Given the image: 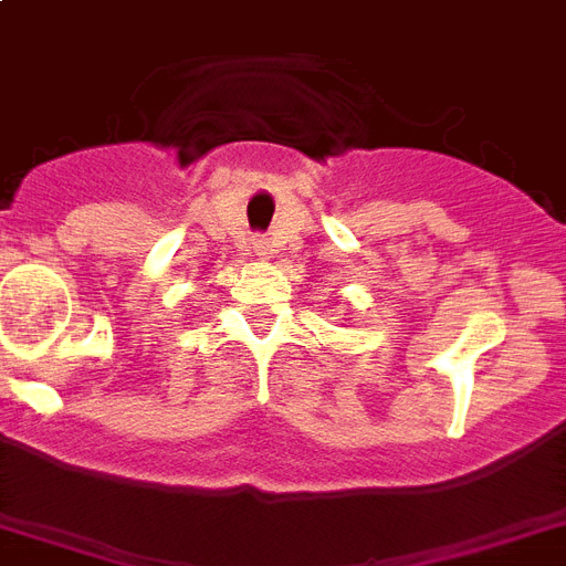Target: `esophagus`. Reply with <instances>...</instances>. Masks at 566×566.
I'll use <instances>...</instances> for the list:
<instances>
[{
  "instance_id": "esophagus-1",
  "label": "esophagus",
  "mask_w": 566,
  "mask_h": 566,
  "mask_svg": "<svg viewBox=\"0 0 566 566\" xmlns=\"http://www.w3.org/2000/svg\"><path fill=\"white\" fill-rule=\"evenodd\" d=\"M264 240H255V252H258V255H261V252H264Z\"/></svg>"
}]
</instances>
